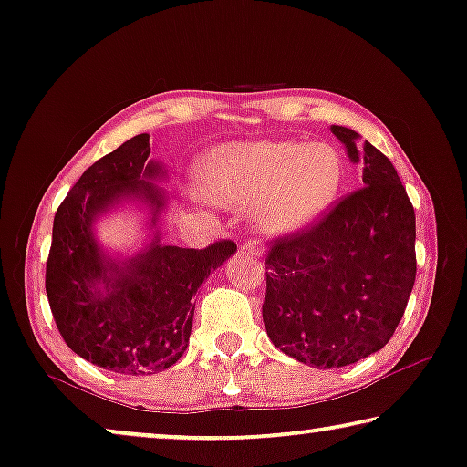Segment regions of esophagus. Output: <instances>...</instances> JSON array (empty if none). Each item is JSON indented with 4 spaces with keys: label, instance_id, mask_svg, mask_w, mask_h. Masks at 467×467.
<instances>
[{
    "label": "esophagus",
    "instance_id": "esophagus-1",
    "mask_svg": "<svg viewBox=\"0 0 467 467\" xmlns=\"http://www.w3.org/2000/svg\"><path fill=\"white\" fill-rule=\"evenodd\" d=\"M243 249H245V252H249L252 255H262V252H265V247H262L260 243L254 241V239H247L245 243H243Z\"/></svg>",
    "mask_w": 467,
    "mask_h": 467
}]
</instances>
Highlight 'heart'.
I'll list each match as a JSON object with an SVG mask.
<instances>
[{"mask_svg": "<svg viewBox=\"0 0 467 467\" xmlns=\"http://www.w3.org/2000/svg\"><path fill=\"white\" fill-rule=\"evenodd\" d=\"M340 183L343 161L330 143L236 141L212 150L199 165L207 199L252 205L255 226L271 234L313 224L337 199Z\"/></svg>", "mask_w": 467, "mask_h": 467, "instance_id": "obj_1", "label": "heart"}]
</instances>
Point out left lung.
I'll use <instances>...</instances> for the list:
<instances>
[{"label": "left lung", "mask_w": 467, "mask_h": 467, "mask_svg": "<svg viewBox=\"0 0 467 467\" xmlns=\"http://www.w3.org/2000/svg\"><path fill=\"white\" fill-rule=\"evenodd\" d=\"M364 188L324 218L275 239L266 254V334L313 368L356 364L389 343L415 285V209L398 171L372 143L332 124Z\"/></svg>", "instance_id": "left-lung-1"}]
</instances>
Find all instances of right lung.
<instances>
[{"label": "right lung", "instance_id": "right-lung-1", "mask_svg": "<svg viewBox=\"0 0 467 467\" xmlns=\"http://www.w3.org/2000/svg\"><path fill=\"white\" fill-rule=\"evenodd\" d=\"M150 135L130 137L84 171L58 205L46 262V294L67 347L87 362L120 374L167 370L183 356L192 330V296L233 241L205 249L162 245L156 234L129 260H111L97 245L93 224L120 201L152 209V226L167 196L154 186L165 175L148 161Z\"/></svg>", "mask_w": 467, "mask_h": 467}]
</instances>
